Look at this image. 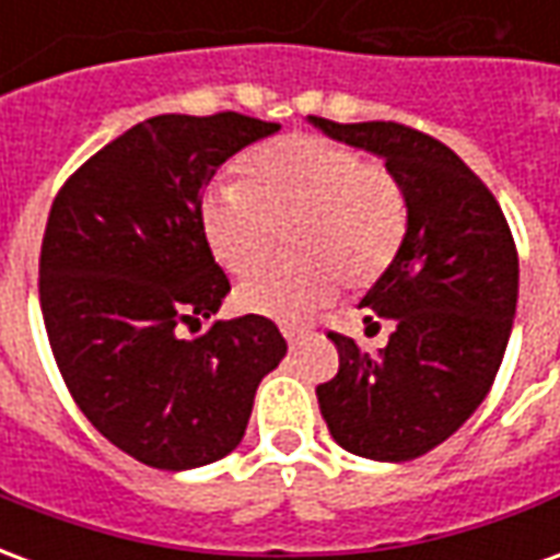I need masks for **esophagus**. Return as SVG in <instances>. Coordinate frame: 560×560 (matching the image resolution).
Instances as JSON below:
<instances>
[{"label": "esophagus", "instance_id": "obj_1", "mask_svg": "<svg viewBox=\"0 0 560 560\" xmlns=\"http://www.w3.org/2000/svg\"><path fill=\"white\" fill-rule=\"evenodd\" d=\"M281 336H284V339H288V345H291V348H296V345H300V341L305 339V329H296V327H281Z\"/></svg>", "mask_w": 560, "mask_h": 560}]
</instances>
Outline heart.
<instances>
[{"label":"heart","mask_w":560,"mask_h":560,"mask_svg":"<svg viewBox=\"0 0 560 560\" xmlns=\"http://www.w3.org/2000/svg\"><path fill=\"white\" fill-rule=\"evenodd\" d=\"M243 183H219L200 200V231L231 276H252L288 231L293 257L245 281L248 315L303 320L332 303L339 281L375 284L408 231L396 176L357 149L324 138H288L252 152Z\"/></svg>","instance_id":"b5f03b06"}]
</instances>
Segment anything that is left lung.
I'll return each instance as SVG.
<instances>
[{"mask_svg": "<svg viewBox=\"0 0 560 560\" xmlns=\"http://www.w3.org/2000/svg\"><path fill=\"white\" fill-rule=\"evenodd\" d=\"M308 122L384 159L405 191L399 255L360 303L393 320L387 348L365 353L329 332L339 375L317 405L341 450L408 462L444 444L492 387L516 317V245L492 191L441 140L399 122Z\"/></svg>", "mask_w": 560, "mask_h": 560, "instance_id": "obj_1", "label": "left lung"}]
</instances>
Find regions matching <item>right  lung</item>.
Returning a JSON list of instances; mask_svg holds the SVG:
<instances>
[{"mask_svg":"<svg viewBox=\"0 0 560 560\" xmlns=\"http://www.w3.org/2000/svg\"><path fill=\"white\" fill-rule=\"evenodd\" d=\"M281 126L243 114L152 116L56 195L38 293L68 393L149 468L191 470L243 441L257 384L288 341L260 315L209 320L231 293L200 231L209 179Z\"/></svg>","mask_w":560,"mask_h":560,"instance_id":"right-lung-1","label":"right lung"}]
</instances>
